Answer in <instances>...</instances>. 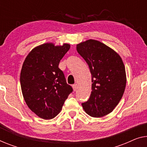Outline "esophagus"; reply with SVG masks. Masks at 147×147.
Segmentation results:
<instances>
[{
    "label": "esophagus",
    "instance_id": "obj_1",
    "mask_svg": "<svg viewBox=\"0 0 147 147\" xmlns=\"http://www.w3.org/2000/svg\"><path fill=\"white\" fill-rule=\"evenodd\" d=\"M73 90H74V91H76V90H77V88H78L77 84H73Z\"/></svg>",
    "mask_w": 147,
    "mask_h": 147
}]
</instances>
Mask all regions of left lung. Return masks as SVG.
Wrapping results in <instances>:
<instances>
[{"label":"left lung","mask_w":147,"mask_h":147,"mask_svg":"<svg viewBox=\"0 0 147 147\" xmlns=\"http://www.w3.org/2000/svg\"><path fill=\"white\" fill-rule=\"evenodd\" d=\"M92 74V92L82 106L87 114L101 117L111 113L119 104L126 86L125 68L117 52L94 39L76 45Z\"/></svg>","instance_id":"obj_1"}]
</instances>
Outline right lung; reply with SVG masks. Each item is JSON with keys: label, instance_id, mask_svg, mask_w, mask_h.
<instances>
[{"label": "right lung", "instance_id": "obj_1", "mask_svg": "<svg viewBox=\"0 0 147 147\" xmlns=\"http://www.w3.org/2000/svg\"><path fill=\"white\" fill-rule=\"evenodd\" d=\"M70 47L69 43H43L34 47L24 61L20 73L24 99L28 108L43 119L57 115L73 91L59 68Z\"/></svg>", "mask_w": 147, "mask_h": 147}]
</instances>
